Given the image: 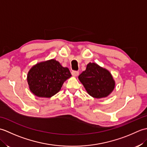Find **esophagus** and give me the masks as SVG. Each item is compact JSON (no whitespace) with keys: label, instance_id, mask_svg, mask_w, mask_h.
Listing matches in <instances>:
<instances>
[{"label":"esophagus","instance_id":"34e87169","mask_svg":"<svg viewBox=\"0 0 147 147\" xmlns=\"http://www.w3.org/2000/svg\"><path fill=\"white\" fill-rule=\"evenodd\" d=\"M71 74L73 76H78L79 72L78 71H72Z\"/></svg>","mask_w":147,"mask_h":147}]
</instances>
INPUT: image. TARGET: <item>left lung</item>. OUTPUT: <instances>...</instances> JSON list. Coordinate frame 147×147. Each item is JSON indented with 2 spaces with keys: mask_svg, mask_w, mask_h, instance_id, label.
Returning <instances> with one entry per match:
<instances>
[{
  "mask_svg": "<svg viewBox=\"0 0 147 147\" xmlns=\"http://www.w3.org/2000/svg\"><path fill=\"white\" fill-rule=\"evenodd\" d=\"M78 78L88 94L96 98L106 97L115 86L111 73L95 63L87 65L86 70L80 74Z\"/></svg>",
  "mask_w": 147,
  "mask_h": 147,
  "instance_id": "obj_1",
  "label": "left lung"
}]
</instances>
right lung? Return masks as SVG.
I'll return each mask as SVG.
<instances>
[{
	"instance_id": "right-lung-1",
	"label": "right lung",
	"mask_w": 147,
	"mask_h": 147,
	"mask_svg": "<svg viewBox=\"0 0 147 147\" xmlns=\"http://www.w3.org/2000/svg\"><path fill=\"white\" fill-rule=\"evenodd\" d=\"M71 74L58 61L52 59L34 65L28 74L30 90L36 96L49 98L55 95Z\"/></svg>"
}]
</instances>
